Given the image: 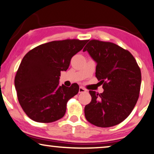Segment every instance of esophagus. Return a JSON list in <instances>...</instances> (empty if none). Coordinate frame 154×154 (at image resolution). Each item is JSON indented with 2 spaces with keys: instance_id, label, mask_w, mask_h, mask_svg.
<instances>
[{
  "instance_id": "esophagus-1",
  "label": "esophagus",
  "mask_w": 154,
  "mask_h": 154,
  "mask_svg": "<svg viewBox=\"0 0 154 154\" xmlns=\"http://www.w3.org/2000/svg\"><path fill=\"white\" fill-rule=\"evenodd\" d=\"M87 92V90H86V89H85L83 87L79 88V93H83V92Z\"/></svg>"
}]
</instances>
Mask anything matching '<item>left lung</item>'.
Wrapping results in <instances>:
<instances>
[{
    "instance_id": "obj_1",
    "label": "left lung",
    "mask_w": 154,
    "mask_h": 154,
    "mask_svg": "<svg viewBox=\"0 0 154 154\" xmlns=\"http://www.w3.org/2000/svg\"><path fill=\"white\" fill-rule=\"evenodd\" d=\"M83 51L96 62V77L104 89L100 94L89 91L92 100L85 106V119L97 127L118 125L130 114L138 100L140 67L128 50L111 42L91 40Z\"/></svg>"
}]
</instances>
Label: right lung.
I'll list each match as a JSON object with an SVG mask.
<instances>
[{
	"instance_id": "obj_1",
	"label": "right lung",
	"mask_w": 154,
	"mask_h": 154,
	"mask_svg": "<svg viewBox=\"0 0 154 154\" xmlns=\"http://www.w3.org/2000/svg\"><path fill=\"white\" fill-rule=\"evenodd\" d=\"M88 40L66 39L42 44L25 54L17 71L14 85L25 113L38 123L62 119L67 102L79 86L59 85L61 71L68 69L71 58L83 49Z\"/></svg>"
}]
</instances>
